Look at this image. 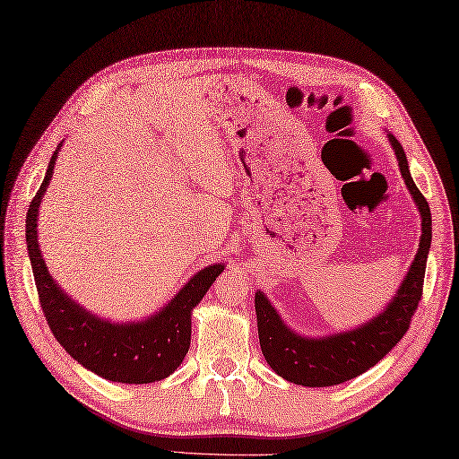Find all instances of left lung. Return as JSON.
I'll return each mask as SVG.
<instances>
[{"instance_id":"left-lung-1","label":"left lung","mask_w":459,"mask_h":459,"mask_svg":"<svg viewBox=\"0 0 459 459\" xmlns=\"http://www.w3.org/2000/svg\"><path fill=\"white\" fill-rule=\"evenodd\" d=\"M389 142L394 145L401 175H403L405 185L415 198L422 218L419 253L415 255V261H412L397 296L385 307L384 314H379L359 329L331 334L327 339H304L292 333L278 317L271 301L261 292H256L255 311L261 351L268 366L288 382L307 387H327L364 374L405 337L411 317L415 316L419 307L432 239V218L427 198L422 196L409 173L403 148L394 134H389Z\"/></svg>"}]
</instances>
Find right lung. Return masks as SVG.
Listing matches in <instances>:
<instances>
[{
    "instance_id": "1",
    "label": "right lung",
    "mask_w": 459,
    "mask_h": 459,
    "mask_svg": "<svg viewBox=\"0 0 459 459\" xmlns=\"http://www.w3.org/2000/svg\"><path fill=\"white\" fill-rule=\"evenodd\" d=\"M54 152L47 177L30 200L27 212V249L32 274L40 299L42 314L48 321L52 334L74 360L97 376L122 384H152L173 374L191 346V314L216 276L223 271L221 264H212L196 273L178 292L169 306L158 316L142 323L115 325L100 321L93 314L75 304L68 294L56 286L47 264L42 261L37 239V216L44 191L52 178Z\"/></svg>"
}]
</instances>
